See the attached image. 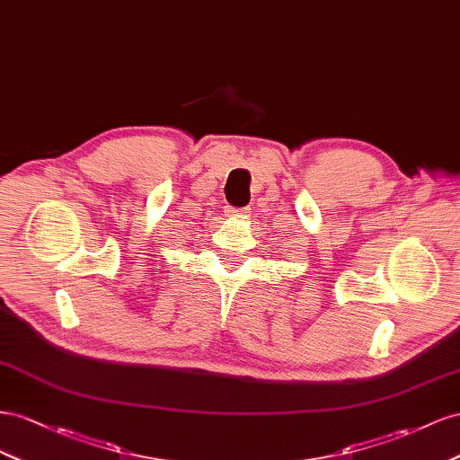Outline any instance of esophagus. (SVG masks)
Returning a JSON list of instances; mask_svg holds the SVG:
<instances>
[{
	"label": "esophagus",
	"mask_w": 460,
	"mask_h": 460,
	"mask_svg": "<svg viewBox=\"0 0 460 460\" xmlns=\"http://www.w3.org/2000/svg\"><path fill=\"white\" fill-rule=\"evenodd\" d=\"M248 208H227V216H246Z\"/></svg>",
	"instance_id": "1"
}]
</instances>
